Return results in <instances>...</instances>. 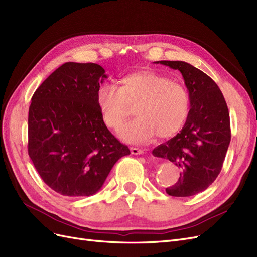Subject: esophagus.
Wrapping results in <instances>:
<instances>
[{
    "instance_id": "1",
    "label": "esophagus",
    "mask_w": 257,
    "mask_h": 257,
    "mask_svg": "<svg viewBox=\"0 0 257 257\" xmlns=\"http://www.w3.org/2000/svg\"><path fill=\"white\" fill-rule=\"evenodd\" d=\"M131 152H132V154H135V155L144 153V151L142 149H138V148H134V147H131Z\"/></svg>"
}]
</instances>
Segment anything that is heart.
<instances>
[{
    "label": "heart",
    "instance_id": "obj_1",
    "mask_svg": "<svg viewBox=\"0 0 257 257\" xmlns=\"http://www.w3.org/2000/svg\"><path fill=\"white\" fill-rule=\"evenodd\" d=\"M116 89L100 85L96 103L106 125L118 131L135 108L138 119L124 126L120 136L128 144H145L157 134L169 138L180 131L190 112V95L182 84L149 69L125 75Z\"/></svg>",
    "mask_w": 257,
    "mask_h": 257
}]
</instances>
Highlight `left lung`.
<instances>
[{"label":"left lung","instance_id":"8db88e82","mask_svg":"<svg viewBox=\"0 0 257 257\" xmlns=\"http://www.w3.org/2000/svg\"><path fill=\"white\" fill-rule=\"evenodd\" d=\"M178 69L190 95L191 109L182 130L152 154L180 168L179 180L166 189L170 196L189 197L205 191L219 176L230 143L228 108L217 84L183 61H157Z\"/></svg>","mask_w":257,"mask_h":257}]
</instances>
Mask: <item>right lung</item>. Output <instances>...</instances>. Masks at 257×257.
Instances as JSON below:
<instances>
[{"mask_svg":"<svg viewBox=\"0 0 257 257\" xmlns=\"http://www.w3.org/2000/svg\"><path fill=\"white\" fill-rule=\"evenodd\" d=\"M106 78L98 64L67 62L31 99L29 155L44 182L61 195L97 193L115 162L131 153L107 128L96 103Z\"/></svg>","mask_w":257,"mask_h":257,"instance_id":"obj_1","label":"right lung"}]
</instances>
